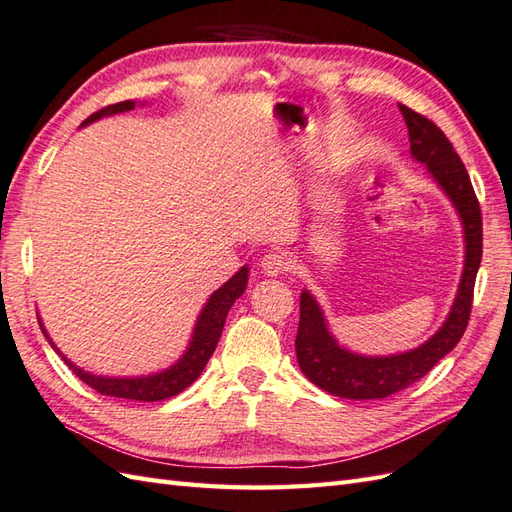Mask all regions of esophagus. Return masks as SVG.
Segmentation results:
<instances>
[{
	"mask_svg": "<svg viewBox=\"0 0 512 512\" xmlns=\"http://www.w3.org/2000/svg\"><path fill=\"white\" fill-rule=\"evenodd\" d=\"M260 267H263V273H267V276H280V273L289 269V260L280 252H269L260 260Z\"/></svg>",
	"mask_w": 512,
	"mask_h": 512,
	"instance_id": "34e87169",
	"label": "esophagus"
}]
</instances>
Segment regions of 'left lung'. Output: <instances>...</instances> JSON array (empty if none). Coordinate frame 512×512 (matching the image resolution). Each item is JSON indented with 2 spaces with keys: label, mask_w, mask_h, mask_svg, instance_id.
<instances>
[{
  "label": "left lung",
  "mask_w": 512,
  "mask_h": 512,
  "mask_svg": "<svg viewBox=\"0 0 512 512\" xmlns=\"http://www.w3.org/2000/svg\"><path fill=\"white\" fill-rule=\"evenodd\" d=\"M400 112L408 128L410 156L428 169L430 178L452 202L463 226V276L441 328L413 350L386 356H367L347 350L334 339L315 295L308 289L299 293V326L295 336L299 369L319 389L345 400H384L400 393L426 376L443 356L454 350L467 328L473 284L482 260L480 204L463 160L430 119L404 104H400Z\"/></svg>",
  "instance_id": "left-lung-1"
}]
</instances>
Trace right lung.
Returning a JSON list of instances; mask_svg holds the SVG:
<instances>
[{
    "label": "right lung",
    "instance_id": "add662e5",
    "mask_svg": "<svg viewBox=\"0 0 512 512\" xmlns=\"http://www.w3.org/2000/svg\"><path fill=\"white\" fill-rule=\"evenodd\" d=\"M139 104L145 106V102H139ZM134 108H136L134 99H126V102L106 106L86 119L82 123V128L89 126V123L104 119V117L119 115V112H128ZM247 276H249V267L243 265L226 284H221L219 289L206 299L202 310H199L197 321L193 326L191 341H189V345H186L182 356L173 365L160 369V371H154V373H145V376H97V373H93V371H84L82 367H78L73 360H69L58 350V345L52 341V336L47 334V330L43 326L41 315H36V317H39V326L45 334V339L49 341V345H52V350L58 356H62L67 367L76 373L82 382L89 384L91 389H95L102 395L123 397V400L160 402V400H167V397L182 393L186 386H191L199 376H202L204 367L208 365V360H210V356H213L215 347L219 343V336L223 332V323H226V317L230 313L232 304L247 289Z\"/></svg>",
    "mask_w": 512,
    "mask_h": 512
}]
</instances>
